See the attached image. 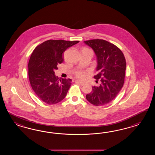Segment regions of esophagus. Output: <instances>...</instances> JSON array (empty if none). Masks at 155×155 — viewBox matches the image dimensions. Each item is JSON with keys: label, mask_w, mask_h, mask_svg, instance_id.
<instances>
[{"label": "esophagus", "mask_w": 155, "mask_h": 155, "mask_svg": "<svg viewBox=\"0 0 155 155\" xmlns=\"http://www.w3.org/2000/svg\"><path fill=\"white\" fill-rule=\"evenodd\" d=\"M75 83H77V84H80L81 86H84V83H82V82H81L80 81H75Z\"/></svg>", "instance_id": "esophagus-1"}]
</instances>
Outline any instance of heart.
<instances>
[{
  "label": "heart",
  "mask_w": 155,
  "mask_h": 155,
  "mask_svg": "<svg viewBox=\"0 0 155 155\" xmlns=\"http://www.w3.org/2000/svg\"><path fill=\"white\" fill-rule=\"evenodd\" d=\"M84 49H88L90 50L87 48H84ZM75 75L76 77V78L78 79V80H81V81H83L84 80L86 77H87V73L84 71H76L75 73Z\"/></svg>",
  "instance_id": "b5f03b06"
}]
</instances>
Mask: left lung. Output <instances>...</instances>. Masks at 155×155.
<instances>
[{
    "label": "left lung",
    "mask_w": 155,
    "mask_h": 155,
    "mask_svg": "<svg viewBox=\"0 0 155 155\" xmlns=\"http://www.w3.org/2000/svg\"><path fill=\"white\" fill-rule=\"evenodd\" d=\"M84 44L91 47L97 56L98 73L94 78L101 84L93 86L86 99L94 106H103L116 98L122 88L125 77L126 62L121 50L116 45L101 39L90 40Z\"/></svg>",
    "instance_id": "1"
}]
</instances>
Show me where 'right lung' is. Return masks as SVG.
<instances>
[{"instance_id":"right-lung-1","label":"right lung","mask_w":155,"mask_h":155,"mask_svg":"<svg viewBox=\"0 0 155 155\" xmlns=\"http://www.w3.org/2000/svg\"><path fill=\"white\" fill-rule=\"evenodd\" d=\"M78 42L49 40L36 47L32 52L28 63L29 80L33 91L44 103L54 104L65 98L71 80L58 78L54 71L64 61V52Z\"/></svg>"}]
</instances>
